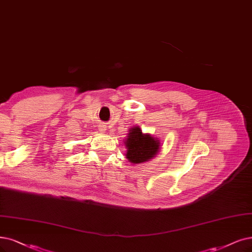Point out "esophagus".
<instances>
[{"label":"esophagus","mask_w":252,"mask_h":252,"mask_svg":"<svg viewBox=\"0 0 252 252\" xmlns=\"http://www.w3.org/2000/svg\"><path fill=\"white\" fill-rule=\"evenodd\" d=\"M98 129H99L100 133H105V131L107 129V126H105V124H100V125L98 126Z\"/></svg>","instance_id":"34e87169"}]
</instances>
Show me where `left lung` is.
Here are the masks:
<instances>
[{
  "mask_svg": "<svg viewBox=\"0 0 252 252\" xmlns=\"http://www.w3.org/2000/svg\"><path fill=\"white\" fill-rule=\"evenodd\" d=\"M126 158L132 164H142L150 161L161 150V142L151 134L142 132L140 126H133L128 129L126 137Z\"/></svg>",
  "mask_w": 252,
  "mask_h": 252,
  "instance_id": "1",
  "label": "left lung"
}]
</instances>
